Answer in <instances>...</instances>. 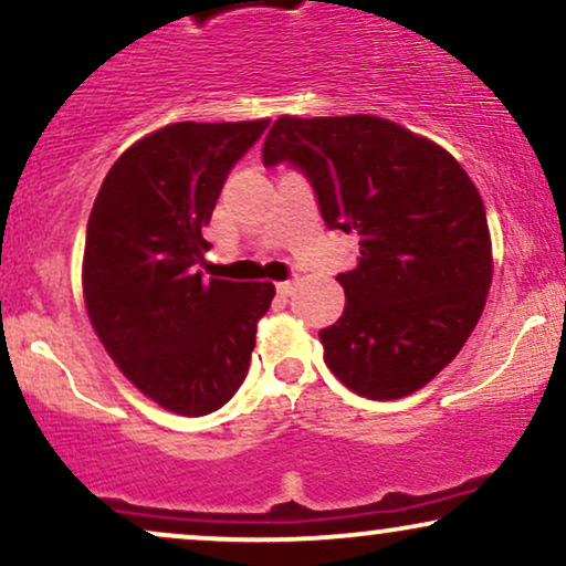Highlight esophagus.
Here are the masks:
<instances>
[{"instance_id":"obj_1","label":"esophagus","mask_w":566,"mask_h":566,"mask_svg":"<svg viewBox=\"0 0 566 566\" xmlns=\"http://www.w3.org/2000/svg\"><path fill=\"white\" fill-rule=\"evenodd\" d=\"M276 290H279V295H290V292H292V282H279Z\"/></svg>"}]
</instances>
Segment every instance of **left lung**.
Returning a JSON list of instances; mask_svg holds the SVG:
<instances>
[{"label": "left lung", "instance_id": "1", "mask_svg": "<svg viewBox=\"0 0 566 566\" xmlns=\"http://www.w3.org/2000/svg\"><path fill=\"white\" fill-rule=\"evenodd\" d=\"M305 174L329 229L356 231L358 265L337 282L345 311L318 332L353 392L395 400L459 356L493 282L482 197L451 153L374 115H282L263 166Z\"/></svg>", "mask_w": 566, "mask_h": 566}]
</instances>
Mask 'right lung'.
I'll return each mask as SVG.
<instances>
[{"label":"right lung","instance_id":"add662e5","mask_svg":"<svg viewBox=\"0 0 566 566\" xmlns=\"http://www.w3.org/2000/svg\"><path fill=\"white\" fill-rule=\"evenodd\" d=\"M269 120L171 124L113 163L86 223L84 301L118 369L181 417L240 390L271 282L206 279L202 229L234 163Z\"/></svg>","mask_w":566,"mask_h":566}]
</instances>
